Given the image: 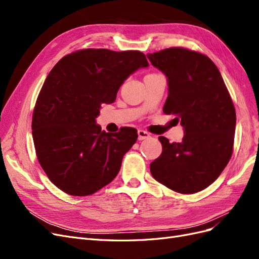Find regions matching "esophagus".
<instances>
[{
  "label": "esophagus",
  "instance_id": "obj_1",
  "mask_svg": "<svg viewBox=\"0 0 259 259\" xmlns=\"http://www.w3.org/2000/svg\"><path fill=\"white\" fill-rule=\"evenodd\" d=\"M137 134H138V140H144V139H147V138L150 137L149 133L144 131V130H138Z\"/></svg>",
  "mask_w": 259,
  "mask_h": 259
}]
</instances>
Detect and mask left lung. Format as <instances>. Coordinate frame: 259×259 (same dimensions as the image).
Here are the masks:
<instances>
[{"label":"left lung","mask_w":259,"mask_h":259,"mask_svg":"<svg viewBox=\"0 0 259 259\" xmlns=\"http://www.w3.org/2000/svg\"><path fill=\"white\" fill-rule=\"evenodd\" d=\"M147 57L167 77L163 112L176 115L185 131L180 143L159 137L162 153L150 163L151 175L176 192H199L215 182L232 155L237 119L230 94L204 54L170 48Z\"/></svg>","instance_id":"obj_1"}]
</instances>
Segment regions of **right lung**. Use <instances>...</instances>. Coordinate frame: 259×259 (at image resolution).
Segmentation results:
<instances>
[{
    "label": "right lung",
    "instance_id": "1",
    "mask_svg": "<svg viewBox=\"0 0 259 259\" xmlns=\"http://www.w3.org/2000/svg\"><path fill=\"white\" fill-rule=\"evenodd\" d=\"M149 64L139 51L86 49L62 57L46 77L32 115L37 160L51 182L75 197L97 192L119 173L137 130L112 134L96 124L103 104Z\"/></svg>",
    "mask_w": 259,
    "mask_h": 259
}]
</instances>
